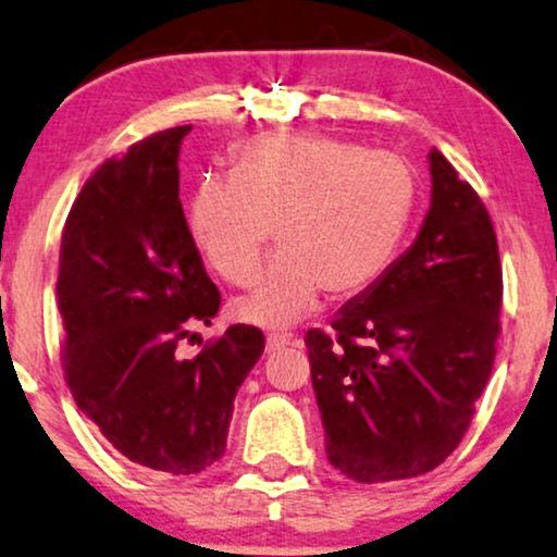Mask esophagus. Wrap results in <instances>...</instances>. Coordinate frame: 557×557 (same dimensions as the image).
Wrapping results in <instances>:
<instances>
[{"instance_id": "34e87169", "label": "esophagus", "mask_w": 557, "mask_h": 557, "mask_svg": "<svg viewBox=\"0 0 557 557\" xmlns=\"http://www.w3.org/2000/svg\"><path fill=\"white\" fill-rule=\"evenodd\" d=\"M288 343H292V335H288V332H269V337H265V350H281Z\"/></svg>"}]
</instances>
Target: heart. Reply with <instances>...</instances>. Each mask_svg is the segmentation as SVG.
Segmentation results:
<instances>
[{"instance_id": "b5f03b06", "label": "heart", "mask_w": 557, "mask_h": 557, "mask_svg": "<svg viewBox=\"0 0 557 557\" xmlns=\"http://www.w3.org/2000/svg\"><path fill=\"white\" fill-rule=\"evenodd\" d=\"M414 205L417 176L399 153L330 135L261 133L233 150L230 176L199 178L189 230L227 284L248 286L276 227L281 250L235 312L284 327L320 292L350 299L384 276Z\"/></svg>"}]
</instances>
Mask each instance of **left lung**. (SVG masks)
Returning a JSON list of instances; mask_svg holds the SVG:
<instances>
[{"label":"left lung","mask_w":557,"mask_h":557,"mask_svg":"<svg viewBox=\"0 0 557 557\" xmlns=\"http://www.w3.org/2000/svg\"><path fill=\"white\" fill-rule=\"evenodd\" d=\"M432 201L411 248L305 343L324 450L358 483L414 479L463 440L494 368L502 263L473 186L430 150Z\"/></svg>","instance_id":"obj_1"}]
</instances>
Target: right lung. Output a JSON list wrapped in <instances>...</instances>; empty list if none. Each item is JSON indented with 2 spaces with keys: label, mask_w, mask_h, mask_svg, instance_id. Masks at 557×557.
I'll return each mask as SVG.
<instances>
[{
  "label": "right lung",
  "mask_w": 557,
  "mask_h": 557,
  "mask_svg": "<svg viewBox=\"0 0 557 557\" xmlns=\"http://www.w3.org/2000/svg\"><path fill=\"white\" fill-rule=\"evenodd\" d=\"M189 129L148 135L86 178L63 227L55 286L76 407L120 455L169 475L222 458L235 394L265 348L261 330L233 324L197 358L178 356V343L220 309L178 199Z\"/></svg>",
  "instance_id": "1"
}]
</instances>
